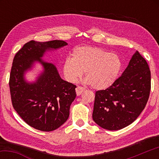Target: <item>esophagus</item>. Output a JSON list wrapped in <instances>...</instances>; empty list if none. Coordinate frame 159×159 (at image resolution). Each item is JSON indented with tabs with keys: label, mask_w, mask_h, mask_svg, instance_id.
Instances as JSON below:
<instances>
[{
	"label": "esophagus",
	"mask_w": 159,
	"mask_h": 159,
	"mask_svg": "<svg viewBox=\"0 0 159 159\" xmlns=\"http://www.w3.org/2000/svg\"><path fill=\"white\" fill-rule=\"evenodd\" d=\"M85 90V88L83 87H80V86H78V87L76 88V95L78 96H79L80 94H81L83 91Z\"/></svg>",
	"instance_id": "1"
}]
</instances>
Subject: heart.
<instances>
[{"label": "heart", "instance_id": "b5f03b06", "mask_svg": "<svg viewBox=\"0 0 159 159\" xmlns=\"http://www.w3.org/2000/svg\"><path fill=\"white\" fill-rule=\"evenodd\" d=\"M120 69L121 61L118 55L91 46L74 49L71 59L67 58L63 64L64 77L69 82H76L85 72V82L98 90L110 87Z\"/></svg>", "mask_w": 159, "mask_h": 159}]
</instances>
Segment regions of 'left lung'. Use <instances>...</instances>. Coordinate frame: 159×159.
Instances as JSON below:
<instances>
[{"mask_svg":"<svg viewBox=\"0 0 159 159\" xmlns=\"http://www.w3.org/2000/svg\"><path fill=\"white\" fill-rule=\"evenodd\" d=\"M150 90L149 66L136 51L121 76L106 90L95 93L93 120L109 130L130 125L144 109Z\"/></svg>","mask_w":159,"mask_h":159,"instance_id":"left-lung-1","label":"left lung"}]
</instances>
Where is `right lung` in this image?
<instances>
[{
    "label": "right lung",
    "mask_w": 159,
    "mask_h": 159,
    "mask_svg": "<svg viewBox=\"0 0 159 159\" xmlns=\"http://www.w3.org/2000/svg\"><path fill=\"white\" fill-rule=\"evenodd\" d=\"M63 41H31L16 53L10 76L12 106L31 127L49 132L64 124L69 116V109L76 98V86L60 77L55 64L43 60L45 53L66 45ZM36 63L43 70L33 82L25 74Z\"/></svg>",
    "instance_id": "1"
}]
</instances>
